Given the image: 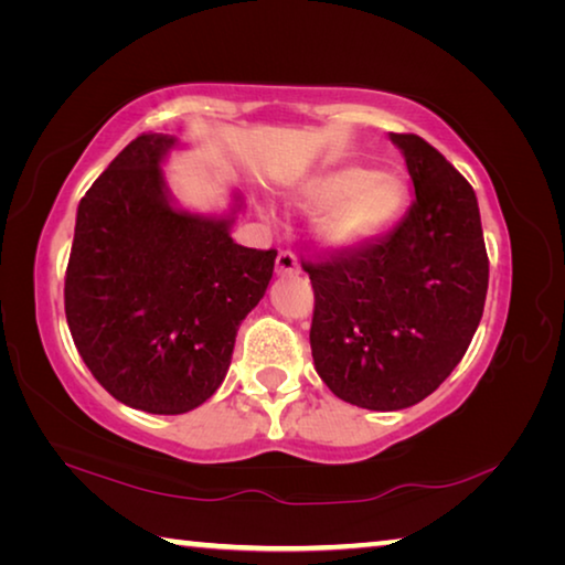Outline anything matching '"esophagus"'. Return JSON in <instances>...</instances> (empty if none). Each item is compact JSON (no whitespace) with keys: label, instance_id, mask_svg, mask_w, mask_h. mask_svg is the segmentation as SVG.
Masks as SVG:
<instances>
[{"label":"esophagus","instance_id":"34e87169","mask_svg":"<svg viewBox=\"0 0 565 565\" xmlns=\"http://www.w3.org/2000/svg\"><path fill=\"white\" fill-rule=\"evenodd\" d=\"M296 271H299V262H296V256L291 252H279V256H276V274L289 276Z\"/></svg>","mask_w":565,"mask_h":565}]
</instances>
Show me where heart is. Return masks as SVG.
<instances>
[{
	"label": "heart",
	"instance_id": "heart-1",
	"mask_svg": "<svg viewBox=\"0 0 565 565\" xmlns=\"http://www.w3.org/2000/svg\"><path fill=\"white\" fill-rule=\"evenodd\" d=\"M291 196L299 206H321L313 218V234L323 246L353 248L396 222L406 202V186L394 171L343 164L301 179Z\"/></svg>",
	"mask_w": 565,
	"mask_h": 565
}]
</instances>
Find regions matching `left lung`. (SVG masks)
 Masks as SVG:
<instances>
[{
    "label": "left lung",
    "instance_id": "left-lung-1",
    "mask_svg": "<svg viewBox=\"0 0 565 565\" xmlns=\"http://www.w3.org/2000/svg\"><path fill=\"white\" fill-rule=\"evenodd\" d=\"M416 199L386 236L321 262L311 356L347 404L398 411L424 401L458 366L483 317L489 254L473 186L416 134H391Z\"/></svg>",
    "mask_w": 565,
    "mask_h": 565
}]
</instances>
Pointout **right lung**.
I'll return each instance as SVG.
<instances>
[{
	"mask_svg": "<svg viewBox=\"0 0 565 565\" xmlns=\"http://www.w3.org/2000/svg\"><path fill=\"white\" fill-rule=\"evenodd\" d=\"M169 134L119 151L76 209L64 311L74 347L109 394L147 414L202 406L232 363L238 323L262 301L276 252L238 246L232 216L171 204Z\"/></svg>",
	"mask_w": 565,
	"mask_h": 565,
	"instance_id": "add662e5",
	"label": "right lung"
}]
</instances>
